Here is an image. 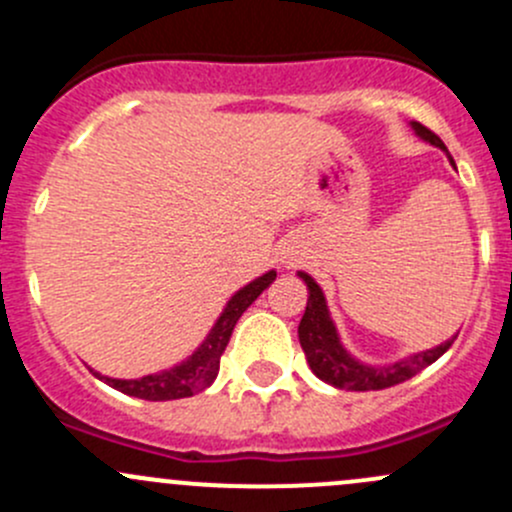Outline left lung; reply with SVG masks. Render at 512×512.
<instances>
[{
  "instance_id": "obj_1",
  "label": "left lung",
  "mask_w": 512,
  "mask_h": 512,
  "mask_svg": "<svg viewBox=\"0 0 512 512\" xmlns=\"http://www.w3.org/2000/svg\"><path fill=\"white\" fill-rule=\"evenodd\" d=\"M411 126H414V131L423 138V141L433 143V146L443 148V151L448 153V148L443 146V141L431 131V128H426L418 121L411 123ZM299 277H302L304 285L309 289L307 307H304L302 322H299V329H297L299 344H302L304 356H307L314 374H317L322 381H327V384L337 386V389L379 391V389H389V386L401 384V381L411 379V376H416L418 371L426 369L428 364H433L438 356L446 354L448 349H451L453 339H456V337L448 339V342L438 344L436 349L414 354L409 356V359H401L391 366H366L361 364V361H356L352 354H347V349L339 344L337 329H334L332 319H329L327 302H324V294L317 282H314L309 275H304V272H299Z\"/></svg>"
}]
</instances>
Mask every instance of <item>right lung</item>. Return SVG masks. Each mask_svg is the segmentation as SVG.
<instances>
[{"label": "right lung", "instance_id": "right-lung-1", "mask_svg": "<svg viewBox=\"0 0 512 512\" xmlns=\"http://www.w3.org/2000/svg\"><path fill=\"white\" fill-rule=\"evenodd\" d=\"M275 277L277 272L270 270L267 275L257 277L255 282L242 287L240 292L227 302L225 312L220 314L213 332H210L208 339L200 344L198 352L190 356L188 361H183L180 366H175V369L163 371V374L143 376V379H108V376H96L106 381L108 386H113V389L146 401L185 399V396H193L198 394V391L208 389L215 381V376H218L220 356H223L227 342H230V334L232 329H235L237 319L242 317V312H245L257 297H260L262 289H267L275 282Z\"/></svg>", "mask_w": 512, "mask_h": 512}]
</instances>
